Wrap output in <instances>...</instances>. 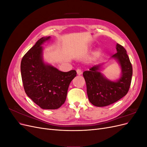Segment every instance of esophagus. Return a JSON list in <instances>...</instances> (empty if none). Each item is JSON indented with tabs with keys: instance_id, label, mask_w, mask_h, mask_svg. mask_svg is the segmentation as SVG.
Returning <instances> with one entry per match:
<instances>
[{
	"instance_id": "esophagus-1",
	"label": "esophagus",
	"mask_w": 147,
	"mask_h": 147,
	"mask_svg": "<svg viewBox=\"0 0 147 147\" xmlns=\"http://www.w3.org/2000/svg\"><path fill=\"white\" fill-rule=\"evenodd\" d=\"M77 75H80L82 74V70L80 69H77Z\"/></svg>"
}]
</instances>
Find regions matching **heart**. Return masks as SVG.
<instances>
[{
    "instance_id": "heart-1",
    "label": "heart",
    "mask_w": 147,
    "mask_h": 147,
    "mask_svg": "<svg viewBox=\"0 0 147 147\" xmlns=\"http://www.w3.org/2000/svg\"><path fill=\"white\" fill-rule=\"evenodd\" d=\"M96 55H97V53H96Z\"/></svg>"
}]
</instances>
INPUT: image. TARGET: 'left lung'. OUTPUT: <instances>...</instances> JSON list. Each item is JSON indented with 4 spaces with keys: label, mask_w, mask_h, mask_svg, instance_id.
<instances>
[{
    "label": "left lung",
    "mask_w": 147,
    "mask_h": 147,
    "mask_svg": "<svg viewBox=\"0 0 147 147\" xmlns=\"http://www.w3.org/2000/svg\"><path fill=\"white\" fill-rule=\"evenodd\" d=\"M117 53L112 57L117 59L121 69L120 78L116 82L110 81L100 72L101 65H95L83 73L85 80L88 99L97 107L112 104L126 96L129 90L132 67L126 50L117 43Z\"/></svg>",
    "instance_id": "left-lung-1"
}]
</instances>
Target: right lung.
<instances>
[{"mask_svg":"<svg viewBox=\"0 0 147 147\" xmlns=\"http://www.w3.org/2000/svg\"><path fill=\"white\" fill-rule=\"evenodd\" d=\"M50 38H40L26 53L21 60V73L25 92L34 103L43 109H57L65 102L77 72H61L44 63L42 45Z\"/></svg>","mask_w":147,"mask_h":147,"instance_id":"obj_1","label":"right lung"}]
</instances>
